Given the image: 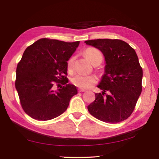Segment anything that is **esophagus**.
<instances>
[{
  "instance_id": "esophagus-1",
  "label": "esophagus",
  "mask_w": 159,
  "mask_h": 159,
  "mask_svg": "<svg viewBox=\"0 0 159 159\" xmlns=\"http://www.w3.org/2000/svg\"><path fill=\"white\" fill-rule=\"evenodd\" d=\"M79 92H85V89H83V88H79Z\"/></svg>"
}]
</instances>
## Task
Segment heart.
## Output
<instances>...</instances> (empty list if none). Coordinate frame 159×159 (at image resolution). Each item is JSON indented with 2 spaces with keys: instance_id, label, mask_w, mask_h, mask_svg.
I'll list each match as a JSON object with an SVG mask.
<instances>
[{
  "instance_id": "heart-1",
  "label": "heart",
  "mask_w": 159,
  "mask_h": 159,
  "mask_svg": "<svg viewBox=\"0 0 159 159\" xmlns=\"http://www.w3.org/2000/svg\"><path fill=\"white\" fill-rule=\"evenodd\" d=\"M85 55L91 63H93L98 59H102V54L98 50L94 48H88L85 50ZM74 58H70L67 61V68L70 70L73 65ZM97 79L93 75H83V74H76L72 79L71 82L76 87L80 88H89L96 83Z\"/></svg>"
}]
</instances>
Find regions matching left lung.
I'll return each mask as SVG.
<instances>
[{
  "instance_id": "8db88e82",
  "label": "left lung",
  "mask_w": 159,
  "mask_h": 159,
  "mask_svg": "<svg viewBox=\"0 0 159 159\" xmlns=\"http://www.w3.org/2000/svg\"><path fill=\"white\" fill-rule=\"evenodd\" d=\"M85 43L100 50L106 63L98 85L102 92L95 94V100L87 107L89 112L107 123L126 120L142 90L143 70L135 50L120 39H98Z\"/></svg>"
}]
</instances>
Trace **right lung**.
I'll list each match as a JSON object with an SVG mask.
<instances>
[{
    "mask_svg": "<svg viewBox=\"0 0 159 159\" xmlns=\"http://www.w3.org/2000/svg\"><path fill=\"white\" fill-rule=\"evenodd\" d=\"M80 42L42 38L26 48L16 69V88L25 112L39 121L54 119L65 112L76 86L67 84V61ZM64 86L53 90V85Z\"/></svg>",
    "mask_w": 159,
    "mask_h": 159,
    "instance_id": "1",
    "label": "right lung"
}]
</instances>
